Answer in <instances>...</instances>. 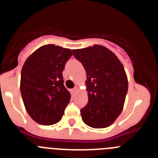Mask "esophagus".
Wrapping results in <instances>:
<instances>
[{"instance_id": "34e87169", "label": "esophagus", "mask_w": 158, "mask_h": 158, "mask_svg": "<svg viewBox=\"0 0 158 158\" xmlns=\"http://www.w3.org/2000/svg\"><path fill=\"white\" fill-rule=\"evenodd\" d=\"M73 93H77L78 91H79V89H78V87H75L74 89H73Z\"/></svg>"}]
</instances>
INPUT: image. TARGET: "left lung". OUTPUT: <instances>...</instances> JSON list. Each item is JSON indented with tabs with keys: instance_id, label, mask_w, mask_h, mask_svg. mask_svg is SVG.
Masks as SVG:
<instances>
[{
	"instance_id": "left-lung-1",
	"label": "left lung",
	"mask_w": 158,
	"mask_h": 158,
	"mask_svg": "<svg viewBox=\"0 0 158 158\" xmlns=\"http://www.w3.org/2000/svg\"><path fill=\"white\" fill-rule=\"evenodd\" d=\"M87 74L89 102L81 109L82 120L93 128L110 126L120 115L128 90L123 65L106 47L94 45L73 50Z\"/></svg>"
}]
</instances>
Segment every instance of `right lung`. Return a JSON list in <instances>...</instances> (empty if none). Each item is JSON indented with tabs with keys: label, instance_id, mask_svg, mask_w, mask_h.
<instances>
[{
	"label": "right lung",
	"instance_id": "add662e5",
	"mask_svg": "<svg viewBox=\"0 0 158 158\" xmlns=\"http://www.w3.org/2000/svg\"><path fill=\"white\" fill-rule=\"evenodd\" d=\"M72 55L69 49L48 44L36 50L23 64L20 93L27 113L38 123L48 126L61 120L71 98L62 72Z\"/></svg>",
	"mask_w": 158,
	"mask_h": 158
}]
</instances>
